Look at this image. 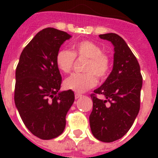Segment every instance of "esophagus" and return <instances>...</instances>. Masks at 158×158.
I'll list each match as a JSON object with an SVG mask.
<instances>
[{"instance_id": "obj_1", "label": "esophagus", "mask_w": 158, "mask_h": 158, "mask_svg": "<svg viewBox=\"0 0 158 158\" xmlns=\"http://www.w3.org/2000/svg\"><path fill=\"white\" fill-rule=\"evenodd\" d=\"M82 97V95L80 94H75V99H79V98H81Z\"/></svg>"}]
</instances>
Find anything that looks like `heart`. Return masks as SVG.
<instances>
[{
    "instance_id": "obj_1",
    "label": "heart",
    "mask_w": 158,
    "mask_h": 158,
    "mask_svg": "<svg viewBox=\"0 0 158 158\" xmlns=\"http://www.w3.org/2000/svg\"><path fill=\"white\" fill-rule=\"evenodd\" d=\"M75 56L88 58L84 69L86 73H73L67 78L64 81V86L67 89L78 93L85 92L96 85V76L99 79H104L108 75L111 68L110 60L103 54L98 45L85 40L73 45V52L67 49L59 50L56 55V67L62 72L69 73L73 69Z\"/></svg>"
}]
</instances>
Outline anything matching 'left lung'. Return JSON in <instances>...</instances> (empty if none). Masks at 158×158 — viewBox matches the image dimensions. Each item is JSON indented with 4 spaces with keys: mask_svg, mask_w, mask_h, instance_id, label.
Segmentation results:
<instances>
[{
    "mask_svg": "<svg viewBox=\"0 0 158 158\" xmlns=\"http://www.w3.org/2000/svg\"><path fill=\"white\" fill-rule=\"evenodd\" d=\"M99 37L113 44V68L105 82L91 95L89 125L96 139L113 142L129 131L139 113L142 76L139 62L123 38L113 33ZM96 94L103 98L99 99Z\"/></svg>",
    "mask_w": 158,
    "mask_h": 158,
    "instance_id": "8db88e82",
    "label": "left lung"
}]
</instances>
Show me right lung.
Segmentation results:
<instances>
[{"label":"right lung","mask_w":158,"mask_h":158,"mask_svg":"<svg viewBox=\"0 0 158 158\" xmlns=\"http://www.w3.org/2000/svg\"><path fill=\"white\" fill-rule=\"evenodd\" d=\"M72 36L54 28L36 34L20 55L16 69L14 101L27 129L42 139L59 136L74 102L71 89L60 91L62 77L56 64L61 45Z\"/></svg>","instance_id":"obj_1"}]
</instances>
